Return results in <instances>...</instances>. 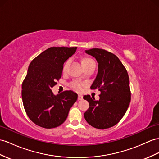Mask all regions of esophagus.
<instances>
[{"instance_id":"esophagus-1","label":"esophagus","mask_w":159,"mask_h":159,"mask_svg":"<svg viewBox=\"0 0 159 159\" xmlns=\"http://www.w3.org/2000/svg\"><path fill=\"white\" fill-rule=\"evenodd\" d=\"M78 100H83V96L82 95H81V94H79L78 95Z\"/></svg>"}]
</instances>
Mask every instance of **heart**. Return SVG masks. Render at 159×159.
I'll list each match as a JSON object with an SVG mask.
<instances>
[{"label": "heart", "instance_id": "b5f03b06", "mask_svg": "<svg viewBox=\"0 0 159 159\" xmlns=\"http://www.w3.org/2000/svg\"><path fill=\"white\" fill-rule=\"evenodd\" d=\"M93 62H94V60H93L92 59H91L90 57H83L82 59H81V63H82V67H84L87 66V65H88L89 64H90L91 63H93ZM69 63V61H67V62H65V63L63 65V71L65 72V71H66V69L68 66V65ZM72 86L74 87L75 88H77V89H80L81 88V86L80 84H77V83H73L72 84Z\"/></svg>", "mask_w": 159, "mask_h": 159}]
</instances>
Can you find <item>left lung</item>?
Here are the masks:
<instances>
[{
  "mask_svg": "<svg viewBox=\"0 0 159 159\" xmlns=\"http://www.w3.org/2000/svg\"><path fill=\"white\" fill-rule=\"evenodd\" d=\"M85 52L97 61L98 73L90 88L98 89L100 94L98 100L90 95L84 96L90 105L84 117L95 128H109L122 119L129 107L131 93L128 73L113 53L97 48Z\"/></svg>",
  "mask_w": 159,
  "mask_h": 159,
  "instance_id": "1",
  "label": "left lung"
}]
</instances>
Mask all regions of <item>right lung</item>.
Returning a JSON list of instances; mask_svg holds the SVG:
<instances>
[{"label": "right lung", "instance_id": "1", "mask_svg": "<svg viewBox=\"0 0 159 159\" xmlns=\"http://www.w3.org/2000/svg\"><path fill=\"white\" fill-rule=\"evenodd\" d=\"M77 47H50L31 62L22 84V100L27 115L35 124L46 129L61 125L77 99L67 90L54 94L51 88L61 77L63 64Z\"/></svg>", "mask_w": 159, "mask_h": 159}]
</instances>
